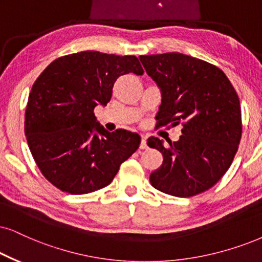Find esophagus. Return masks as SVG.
I'll return each mask as SVG.
<instances>
[{"label":"esophagus","instance_id":"1","mask_svg":"<svg viewBox=\"0 0 262 262\" xmlns=\"http://www.w3.org/2000/svg\"><path fill=\"white\" fill-rule=\"evenodd\" d=\"M139 147H140V150H146V148H147V144H146V139H145V138H142V139H141V142H140V146H139Z\"/></svg>","mask_w":262,"mask_h":262}]
</instances>
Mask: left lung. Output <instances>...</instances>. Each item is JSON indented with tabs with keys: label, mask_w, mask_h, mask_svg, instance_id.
I'll list each match as a JSON object with an SVG mask.
<instances>
[{
	"label": "left lung",
	"mask_w": 262,
	"mask_h": 262,
	"mask_svg": "<svg viewBox=\"0 0 262 262\" xmlns=\"http://www.w3.org/2000/svg\"><path fill=\"white\" fill-rule=\"evenodd\" d=\"M139 59L162 92L157 124L183 127L180 139L168 146L148 138V146L163 155V163L150 174L151 185L175 197L209 190L230 168L241 141L237 92L223 70L201 59L181 53Z\"/></svg>",
	"instance_id": "1"
}]
</instances>
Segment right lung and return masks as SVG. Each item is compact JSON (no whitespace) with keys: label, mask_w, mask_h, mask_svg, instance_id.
<instances>
[{"label":"right lung","mask_w":262,"mask_h":262,"mask_svg":"<svg viewBox=\"0 0 262 262\" xmlns=\"http://www.w3.org/2000/svg\"><path fill=\"white\" fill-rule=\"evenodd\" d=\"M142 75L134 55L85 51L55 59L38 76L25 111V135L47 180L62 192L84 194L107 186L140 145L124 129L110 132L94 115L110 101L122 75Z\"/></svg>","instance_id":"right-lung-1"}]
</instances>
